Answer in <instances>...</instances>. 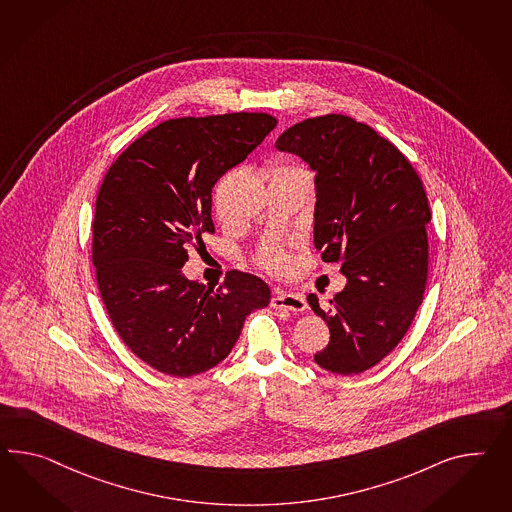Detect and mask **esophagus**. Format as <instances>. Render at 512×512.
<instances>
[{
	"label": "esophagus",
	"mask_w": 512,
	"mask_h": 512,
	"mask_svg": "<svg viewBox=\"0 0 512 512\" xmlns=\"http://www.w3.org/2000/svg\"><path fill=\"white\" fill-rule=\"evenodd\" d=\"M271 308L275 310H289V312H304L306 310V301L301 295L293 293H276L271 299Z\"/></svg>",
	"instance_id": "obj_1"
}]
</instances>
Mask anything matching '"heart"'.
I'll list each match as a JSON object with an SVG mask.
<instances>
[{
    "label": "heart",
    "instance_id": "obj_1",
    "mask_svg": "<svg viewBox=\"0 0 512 512\" xmlns=\"http://www.w3.org/2000/svg\"><path fill=\"white\" fill-rule=\"evenodd\" d=\"M293 169H299V167H295V165H276L275 169H273V174H278V172H286L293 171ZM263 262L265 265H269V267H278L282 260L275 256V254H271V252H265L263 254Z\"/></svg>",
    "mask_w": 512,
    "mask_h": 512
}]
</instances>
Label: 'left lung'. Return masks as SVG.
Here are the masks:
<instances>
[{"instance_id":"obj_1","label":"left lung","mask_w":512,"mask_h":512,"mask_svg":"<svg viewBox=\"0 0 512 512\" xmlns=\"http://www.w3.org/2000/svg\"><path fill=\"white\" fill-rule=\"evenodd\" d=\"M315 172L314 245L323 262H341L345 288L325 312L330 328L315 364L358 375L403 340L427 284L431 208L420 176L390 141L345 115L308 118L276 139Z\"/></svg>"}]
</instances>
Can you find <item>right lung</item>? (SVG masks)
I'll return each instance as SVG.
<instances>
[{
  "mask_svg": "<svg viewBox=\"0 0 512 512\" xmlns=\"http://www.w3.org/2000/svg\"><path fill=\"white\" fill-rule=\"evenodd\" d=\"M265 113L174 118L128 146L105 174L92 221V263L118 336L148 366L193 377L223 362L245 317L271 301L258 276L221 288L189 280L187 245L213 234L211 189L273 132Z\"/></svg>",
  "mask_w": 512,
  "mask_h": 512,
  "instance_id": "obj_1",
  "label": "right lung"
}]
</instances>
